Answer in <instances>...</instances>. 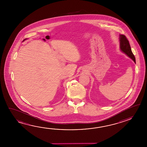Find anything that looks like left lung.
<instances>
[{"label":"left lung","instance_id":"1","mask_svg":"<svg viewBox=\"0 0 147 147\" xmlns=\"http://www.w3.org/2000/svg\"><path fill=\"white\" fill-rule=\"evenodd\" d=\"M119 42H120V49L123 52L131 58L134 63H136L135 56L133 55L131 51L130 43L127 37L124 35H119Z\"/></svg>","mask_w":147,"mask_h":147}]
</instances>
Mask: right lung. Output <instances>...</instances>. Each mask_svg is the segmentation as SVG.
I'll return each instance as SVG.
<instances>
[{"label":"right lung","instance_id":"obj_1","mask_svg":"<svg viewBox=\"0 0 147 147\" xmlns=\"http://www.w3.org/2000/svg\"><path fill=\"white\" fill-rule=\"evenodd\" d=\"M26 39H27V38L25 39H24V40H23V41H24V40H26Z\"/></svg>","mask_w":147,"mask_h":147}]
</instances>
